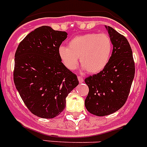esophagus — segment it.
I'll return each mask as SVG.
<instances>
[{
	"label": "esophagus",
	"mask_w": 147,
	"mask_h": 147,
	"mask_svg": "<svg viewBox=\"0 0 147 147\" xmlns=\"http://www.w3.org/2000/svg\"><path fill=\"white\" fill-rule=\"evenodd\" d=\"M78 81H79L80 84H81V83L84 82V78H83L81 76H78Z\"/></svg>",
	"instance_id": "34e87169"
}]
</instances>
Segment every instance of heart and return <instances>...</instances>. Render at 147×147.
Returning a JSON list of instances; mask_svg holds the SVG:
<instances>
[{
  "label": "heart",
  "instance_id": "1",
  "mask_svg": "<svg viewBox=\"0 0 147 147\" xmlns=\"http://www.w3.org/2000/svg\"><path fill=\"white\" fill-rule=\"evenodd\" d=\"M68 46L61 45L58 55L62 63L69 70H74L80 63L83 70L92 74L105 69L113 52V42L107 34L87 33L71 39Z\"/></svg>",
  "mask_w": 147,
  "mask_h": 147
}]
</instances>
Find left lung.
Listing matches in <instances>:
<instances>
[{
    "mask_svg": "<svg viewBox=\"0 0 147 147\" xmlns=\"http://www.w3.org/2000/svg\"><path fill=\"white\" fill-rule=\"evenodd\" d=\"M105 27L113 42L111 58L104 70L85 79L89 88L85 106L96 116L113 114L125 105L135 73L127 40L111 27Z\"/></svg>",
    "mask_w": 147,
    "mask_h": 147,
    "instance_id": "1",
    "label": "left lung"
}]
</instances>
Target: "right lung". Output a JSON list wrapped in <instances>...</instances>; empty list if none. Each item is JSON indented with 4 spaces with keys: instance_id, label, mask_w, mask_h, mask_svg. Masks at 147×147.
Listing matches in <instances>:
<instances>
[{
    "instance_id": "1",
    "label": "right lung",
    "mask_w": 147,
    "mask_h": 147,
    "mask_svg": "<svg viewBox=\"0 0 147 147\" xmlns=\"http://www.w3.org/2000/svg\"><path fill=\"white\" fill-rule=\"evenodd\" d=\"M67 34L49 26L40 27L29 33L16 50L15 86L29 110L37 117L58 116L66 107L68 94L78 85L76 75L58 55Z\"/></svg>"
}]
</instances>
